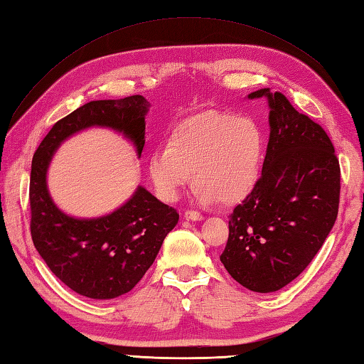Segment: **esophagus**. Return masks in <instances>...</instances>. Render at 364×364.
Instances as JSON below:
<instances>
[{
  "label": "esophagus",
  "instance_id": "1",
  "mask_svg": "<svg viewBox=\"0 0 364 364\" xmlns=\"http://www.w3.org/2000/svg\"><path fill=\"white\" fill-rule=\"evenodd\" d=\"M184 219H188V220H202L203 215L200 214L198 211L188 210V211H184Z\"/></svg>",
  "mask_w": 364,
  "mask_h": 364
}]
</instances>
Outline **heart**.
I'll list each match as a JSON object with an SVG mask.
<instances>
[{
    "mask_svg": "<svg viewBox=\"0 0 364 364\" xmlns=\"http://www.w3.org/2000/svg\"><path fill=\"white\" fill-rule=\"evenodd\" d=\"M264 151V131L250 115L206 111L178 123L167 146L153 153L149 172L164 202H175L194 173L203 203L235 205L257 186Z\"/></svg>",
    "mask_w": 364,
    "mask_h": 364,
    "instance_id": "1",
    "label": "heart"
}]
</instances>
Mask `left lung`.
<instances>
[{
	"label": "left lung",
	"instance_id": "8db88e82",
	"mask_svg": "<svg viewBox=\"0 0 364 364\" xmlns=\"http://www.w3.org/2000/svg\"><path fill=\"white\" fill-rule=\"evenodd\" d=\"M261 97L270 107L266 158L257 186L230 215L220 261L244 288L274 292L304 272L333 228L341 168L319 123L280 92L249 95Z\"/></svg>",
	"mask_w": 364,
	"mask_h": 364
}]
</instances>
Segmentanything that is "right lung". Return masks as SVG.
Instances as JSON below:
<instances>
[{"label":"right lung","mask_w":364,"mask_h":364,"mask_svg":"<svg viewBox=\"0 0 364 364\" xmlns=\"http://www.w3.org/2000/svg\"><path fill=\"white\" fill-rule=\"evenodd\" d=\"M142 95L86 103L53 125L31 166V236L38 255L60 282L89 299H114L141 282L180 214L139 186L125 205L97 219H75L54 205L46 170L60 142L90 127L119 131L136 145L145 144Z\"/></svg>","instance_id":"add662e5"}]
</instances>
